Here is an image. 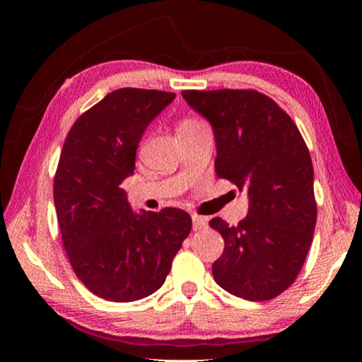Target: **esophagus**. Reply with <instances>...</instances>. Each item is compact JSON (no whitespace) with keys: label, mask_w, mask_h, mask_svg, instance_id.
Segmentation results:
<instances>
[{"label":"esophagus","mask_w":362,"mask_h":362,"mask_svg":"<svg viewBox=\"0 0 362 362\" xmlns=\"http://www.w3.org/2000/svg\"><path fill=\"white\" fill-rule=\"evenodd\" d=\"M207 227V219L202 216H192V229L194 230H201V229H206Z\"/></svg>","instance_id":"esophagus-1"}]
</instances>
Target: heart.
Instances as JSON below:
<instances>
[{
  "label": "heart",
  "mask_w": 362,
  "mask_h": 362,
  "mask_svg": "<svg viewBox=\"0 0 362 362\" xmlns=\"http://www.w3.org/2000/svg\"><path fill=\"white\" fill-rule=\"evenodd\" d=\"M182 123H196V120H185Z\"/></svg>",
  "instance_id": "obj_1"
}]
</instances>
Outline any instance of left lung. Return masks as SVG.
<instances>
[{
    "instance_id": "left-lung-1",
    "label": "left lung",
    "mask_w": 362,
    "mask_h": 362,
    "mask_svg": "<svg viewBox=\"0 0 362 362\" xmlns=\"http://www.w3.org/2000/svg\"><path fill=\"white\" fill-rule=\"evenodd\" d=\"M216 138V175L245 189L249 212L237 226L209 221L224 239L216 284L249 301L275 298L293 284L316 224L313 165L298 127L257 90H185Z\"/></svg>"
}]
</instances>
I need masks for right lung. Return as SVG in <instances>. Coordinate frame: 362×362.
<instances>
[{"mask_svg":"<svg viewBox=\"0 0 362 362\" xmlns=\"http://www.w3.org/2000/svg\"><path fill=\"white\" fill-rule=\"evenodd\" d=\"M175 97L118 88L82 113L64 141L54 177L62 244L78 280L103 300L127 303L155 293L191 232L187 212L136 214L122 187L146 127Z\"/></svg>","mask_w":362,"mask_h":362,"instance_id":"right-lung-1","label":"right lung"}]
</instances>
